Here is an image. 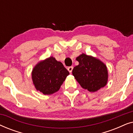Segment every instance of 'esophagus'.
<instances>
[{"label": "esophagus", "instance_id": "34e87169", "mask_svg": "<svg viewBox=\"0 0 133 133\" xmlns=\"http://www.w3.org/2000/svg\"><path fill=\"white\" fill-rule=\"evenodd\" d=\"M72 69H73V67H72V66H69V67H68V71L70 72V73L72 72Z\"/></svg>", "mask_w": 133, "mask_h": 133}]
</instances>
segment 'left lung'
Listing matches in <instances>:
<instances>
[{"label":"left lung","mask_w":133,"mask_h":133,"mask_svg":"<svg viewBox=\"0 0 133 133\" xmlns=\"http://www.w3.org/2000/svg\"><path fill=\"white\" fill-rule=\"evenodd\" d=\"M79 65L72 73L81 86L90 92H95L104 87L108 82L107 66L99 59L85 54L76 58Z\"/></svg>","instance_id":"obj_1"}]
</instances>
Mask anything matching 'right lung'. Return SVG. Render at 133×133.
I'll return each mask as SVG.
<instances>
[{
    "mask_svg": "<svg viewBox=\"0 0 133 133\" xmlns=\"http://www.w3.org/2000/svg\"><path fill=\"white\" fill-rule=\"evenodd\" d=\"M70 72L53 57L40 62L34 67L32 80L37 91L45 95L57 92Z\"/></svg>",
    "mask_w": 133,
    "mask_h": 133,
    "instance_id": "1",
    "label": "right lung"
}]
</instances>
